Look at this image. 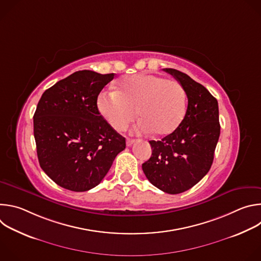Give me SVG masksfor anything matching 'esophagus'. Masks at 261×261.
<instances>
[{"label": "esophagus", "instance_id": "34e87169", "mask_svg": "<svg viewBox=\"0 0 261 261\" xmlns=\"http://www.w3.org/2000/svg\"><path fill=\"white\" fill-rule=\"evenodd\" d=\"M135 141H136V139H132V138H127V140H126L128 146H131Z\"/></svg>", "mask_w": 261, "mask_h": 261}]
</instances>
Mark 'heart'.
Wrapping results in <instances>:
<instances>
[{"label": "heart", "mask_w": 261, "mask_h": 261, "mask_svg": "<svg viewBox=\"0 0 261 261\" xmlns=\"http://www.w3.org/2000/svg\"><path fill=\"white\" fill-rule=\"evenodd\" d=\"M98 109L117 131L125 130L135 119L137 133H172L187 110V97L182 86L151 73H139L123 79L115 92L98 97Z\"/></svg>", "instance_id": "1"}]
</instances>
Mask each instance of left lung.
I'll return each mask as SVG.
<instances>
[{"mask_svg": "<svg viewBox=\"0 0 261 261\" xmlns=\"http://www.w3.org/2000/svg\"><path fill=\"white\" fill-rule=\"evenodd\" d=\"M182 86L188 98L179 126L161 140H151L152 156L142 164L146 178L168 194L192 188L210 170L220 136L217 99L178 70L164 69Z\"/></svg>", "mask_w": 261, "mask_h": 261, "instance_id": "left-lung-1", "label": "left lung"}]
</instances>
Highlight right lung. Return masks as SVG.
Wrapping results in <instances>:
<instances>
[{
	"mask_svg": "<svg viewBox=\"0 0 261 261\" xmlns=\"http://www.w3.org/2000/svg\"><path fill=\"white\" fill-rule=\"evenodd\" d=\"M115 73L74 72L41 96L34 115L37 156L61 187L88 191L103 179L126 140L100 115L97 98Z\"/></svg>",
	"mask_w": 261,
	"mask_h": 261,
	"instance_id": "1",
	"label": "right lung"
}]
</instances>
